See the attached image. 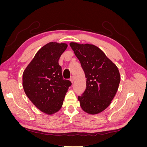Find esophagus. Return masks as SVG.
<instances>
[{
	"label": "esophagus",
	"instance_id": "1",
	"mask_svg": "<svg viewBox=\"0 0 147 147\" xmlns=\"http://www.w3.org/2000/svg\"><path fill=\"white\" fill-rule=\"evenodd\" d=\"M70 82H72V83H73L74 82V77H73V76H72L70 77Z\"/></svg>",
	"mask_w": 147,
	"mask_h": 147
}]
</instances>
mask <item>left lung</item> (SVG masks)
<instances>
[{"mask_svg": "<svg viewBox=\"0 0 147 147\" xmlns=\"http://www.w3.org/2000/svg\"><path fill=\"white\" fill-rule=\"evenodd\" d=\"M70 46L81 63L86 87L78 99L84 112L97 114L109 106L118 89V69L100 49L90 44L72 42Z\"/></svg>", "mask_w": 147, "mask_h": 147, "instance_id": "1", "label": "left lung"}]
</instances>
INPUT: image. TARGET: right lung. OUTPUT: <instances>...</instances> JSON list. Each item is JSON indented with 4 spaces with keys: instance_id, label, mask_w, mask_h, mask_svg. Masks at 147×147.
<instances>
[{
    "instance_id": "1",
    "label": "right lung",
    "mask_w": 147,
    "mask_h": 147,
    "mask_svg": "<svg viewBox=\"0 0 147 147\" xmlns=\"http://www.w3.org/2000/svg\"><path fill=\"white\" fill-rule=\"evenodd\" d=\"M66 43L50 42L35 54L24 70L23 86L26 96L42 112L52 115L61 109L71 83L64 80L58 61Z\"/></svg>"
}]
</instances>
